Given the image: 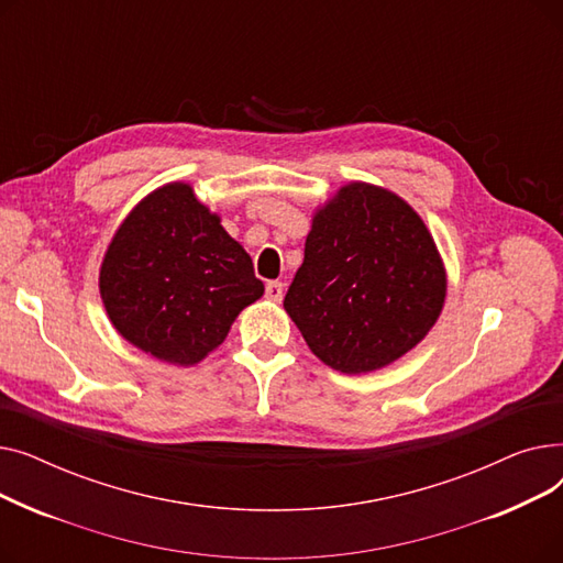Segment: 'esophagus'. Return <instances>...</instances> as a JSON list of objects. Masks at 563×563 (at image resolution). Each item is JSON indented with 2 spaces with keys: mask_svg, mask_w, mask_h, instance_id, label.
<instances>
[{
  "mask_svg": "<svg viewBox=\"0 0 563 563\" xmlns=\"http://www.w3.org/2000/svg\"><path fill=\"white\" fill-rule=\"evenodd\" d=\"M283 283H278V280H272V283H266V289H264V294H266V299L269 301H274V303H278V301H283Z\"/></svg>",
  "mask_w": 563,
  "mask_h": 563,
  "instance_id": "esophagus-1",
  "label": "esophagus"
}]
</instances>
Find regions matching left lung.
<instances>
[{
    "label": "left lung",
    "mask_w": 563,
    "mask_h": 563,
    "mask_svg": "<svg viewBox=\"0 0 563 563\" xmlns=\"http://www.w3.org/2000/svg\"><path fill=\"white\" fill-rule=\"evenodd\" d=\"M445 294L418 212L388 189L351 183L317 210L283 306L319 361L367 374L424 340Z\"/></svg>",
    "instance_id": "left-lung-1"
}]
</instances>
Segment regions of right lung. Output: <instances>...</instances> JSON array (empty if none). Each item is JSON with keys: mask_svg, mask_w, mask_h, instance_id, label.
<instances>
[{"mask_svg": "<svg viewBox=\"0 0 563 563\" xmlns=\"http://www.w3.org/2000/svg\"><path fill=\"white\" fill-rule=\"evenodd\" d=\"M264 294L251 255L185 183L145 196L113 234L100 297L113 329L170 365H196Z\"/></svg>", "mask_w": 563, "mask_h": 563, "instance_id": "add662e5", "label": "right lung"}]
</instances>
